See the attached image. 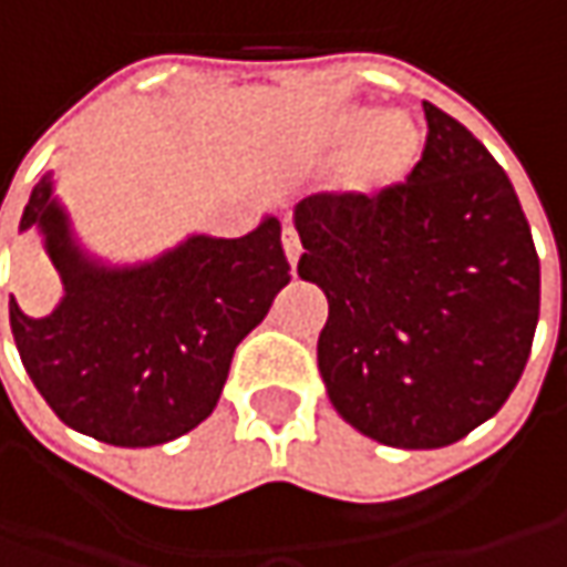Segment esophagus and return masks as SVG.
I'll use <instances>...</instances> for the list:
<instances>
[{
	"mask_svg": "<svg viewBox=\"0 0 567 567\" xmlns=\"http://www.w3.org/2000/svg\"><path fill=\"white\" fill-rule=\"evenodd\" d=\"M284 251H287V261L296 268V261L302 255V246H299V236H296L293 227H284Z\"/></svg>",
	"mask_w": 567,
	"mask_h": 567,
	"instance_id": "obj_1",
	"label": "esophagus"
}]
</instances>
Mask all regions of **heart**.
I'll return each instance as SVG.
<instances>
[{"label":"heart","mask_w":567,"mask_h":567,"mask_svg":"<svg viewBox=\"0 0 567 567\" xmlns=\"http://www.w3.org/2000/svg\"><path fill=\"white\" fill-rule=\"evenodd\" d=\"M338 169V188L353 198H375L384 195L413 173V166L423 154V132L406 113H381L350 106L340 110L324 122L318 147L324 154H340L349 147Z\"/></svg>","instance_id":"heart-1"}]
</instances>
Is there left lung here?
<instances>
[{"mask_svg": "<svg viewBox=\"0 0 567 567\" xmlns=\"http://www.w3.org/2000/svg\"><path fill=\"white\" fill-rule=\"evenodd\" d=\"M420 164L375 198L296 205L299 277L328 296L318 372L340 416L381 445L445 447L520 379L539 258L512 179L435 103Z\"/></svg>", "mask_w": 567, "mask_h": 567, "instance_id": "8db88e82", "label": "left lung"}]
</instances>
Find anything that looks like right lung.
<instances>
[{
	"label": "right lung",
	"instance_id": "add662e5",
	"mask_svg": "<svg viewBox=\"0 0 567 567\" xmlns=\"http://www.w3.org/2000/svg\"><path fill=\"white\" fill-rule=\"evenodd\" d=\"M18 229L43 236L62 280L50 316H28L9 299L21 362L62 423L116 447L166 445L205 423L239 340L290 284L277 217L239 239L198 233L120 268L78 246L47 173Z\"/></svg>",
	"mask_w": 567,
	"mask_h": 567
}]
</instances>
